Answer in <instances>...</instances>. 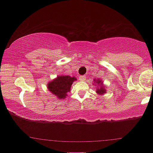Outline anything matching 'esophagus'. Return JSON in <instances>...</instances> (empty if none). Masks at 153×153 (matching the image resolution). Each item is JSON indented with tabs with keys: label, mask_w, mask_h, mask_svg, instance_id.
Returning a JSON list of instances; mask_svg holds the SVG:
<instances>
[{
	"label": "esophagus",
	"mask_w": 153,
	"mask_h": 153,
	"mask_svg": "<svg viewBox=\"0 0 153 153\" xmlns=\"http://www.w3.org/2000/svg\"><path fill=\"white\" fill-rule=\"evenodd\" d=\"M79 79H80L81 81H84V80H85V79H86V76H79Z\"/></svg>",
	"instance_id": "34e87169"
}]
</instances>
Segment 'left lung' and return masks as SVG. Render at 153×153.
I'll return each instance as SVG.
<instances>
[{"label":"left lung","instance_id":"left-lung-1","mask_svg":"<svg viewBox=\"0 0 153 153\" xmlns=\"http://www.w3.org/2000/svg\"><path fill=\"white\" fill-rule=\"evenodd\" d=\"M94 85L96 86V92L98 95H104L105 94H106L107 91V86L103 84V82L102 79L97 78V79H94Z\"/></svg>","mask_w":153,"mask_h":153}]
</instances>
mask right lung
Listing matches in <instances>:
<instances>
[{
  "instance_id": "1",
  "label": "right lung",
  "mask_w": 153,
  "mask_h": 153,
  "mask_svg": "<svg viewBox=\"0 0 153 153\" xmlns=\"http://www.w3.org/2000/svg\"><path fill=\"white\" fill-rule=\"evenodd\" d=\"M77 81L75 76L71 77L65 75H60L47 84L48 91L57 99L64 100L71 91V87L74 82Z\"/></svg>"
}]
</instances>
